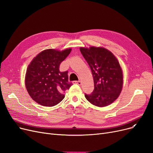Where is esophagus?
Wrapping results in <instances>:
<instances>
[{"label":"esophagus","instance_id":"esophagus-1","mask_svg":"<svg viewBox=\"0 0 153 153\" xmlns=\"http://www.w3.org/2000/svg\"><path fill=\"white\" fill-rule=\"evenodd\" d=\"M74 82L78 84V85H79V86L81 84V82L80 81H74Z\"/></svg>","mask_w":153,"mask_h":153}]
</instances>
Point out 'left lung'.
I'll list each match as a JSON object with an SVG mask.
<instances>
[{
	"label": "left lung",
	"mask_w": 153,
	"mask_h": 153,
	"mask_svg": "<svg viewBox=\"0 0 153 153\" xmlns=\"http://www.w3.org/2000/svg\"><path fill=\"white\" fill-rule=\"evenodd\" d=\"M80 51L91 70L94 90L85 97L91 104L108 106L118 97L123 86V74L120 64L111 52L102 47L80 48Z\"/></svg>",
	"instance_id": "1"
}]
</instances>
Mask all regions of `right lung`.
<instances>
[{
	"instance_id": "add662e5",
	"label": "right lung",
	"mask_w": 153,
	"mask_h": 153,
	"mask_svg": "<svg viewBox=\"0 0 153 153\" xmlns=\"http://www.w3.org/2000/svg\"><path fill=\"white\" fill-rule=\"evenodd\" d=\"M71 52L45 50L31 61L26 71L25 84L31 98L45 106L57 105L72 83L68 80V71L60 72V65Z\"/></svg>"
}]
</instances>
